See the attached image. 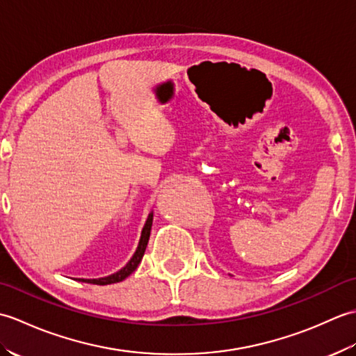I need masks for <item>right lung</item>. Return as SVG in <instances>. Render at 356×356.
Wrapping results in <instances>:
<instances>
[{"mask_svg": "<svg viewBox=\"0 0 356 356\" xmlns=\"http://www.w3.org/2000/svg\"><path fill=\"white\" fill-rule=\"evenodd\" d=\"M151 225H153V213H151V214L148 216L147 222H145V226H143L142 234H140L139 245H138V249H136V252H134V255L131 257V260L128 261L122 269L115 272V274H111V275H108V277H102V278H78L79 282H86V283H92V284L105 286V284H111V283L122 282V280H125L128 275L133 274V272H134L136 269H138L143 254H145V249H147L148 240H149Z\"/></svg>", "mask_w": 356, "mask_h": 356, "instance_id": "add662e5", "label": "right lung"}]
</instances>
